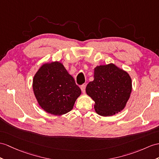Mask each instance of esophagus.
Returning <instances> with one entry per match:
<instances>
[{
	"label": "esophagus",
	"instance_id": "obj_1",
	"mask_svg": "<svg viewBox=\"0 0 159 159\" xmlns=\"http://www.w3.org/2000/svg\"><path fill=\"white\" fill-rule=\"evenodd\" d=\"M80 88H81V90H82V93H84H84L86 92V86H85V85H82V86H81Z\"/></svg>",
	"mask_w": 159,
	"mask_h": 159
}]
</instances>
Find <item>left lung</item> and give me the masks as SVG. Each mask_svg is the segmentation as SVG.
<instances>
[{"mask_svg": "<svg viewBox=\"0 0 159 159\" xmlns=\"http://www.w3.org/2000/svg\"><path fill=\"white\" fill-rule=\"evenodd\" d=\"M131 90L132 82L129 73L109 63L94 68V80L88 83L86 92L95 102L96 113L108 117L124 109Z\"/></svg>", "mask_w": 159, "mask_h": 159, "instance_id": "obj_1", "label": "left lung"}]
</instances>
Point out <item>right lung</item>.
I'll list each match as a JSON object with an SVG mask.
<instances>
[{
	"label": "right lung",
	"mask_w": 159,
	"mask_h": 159,
	"mask_svg": "<svg viewBox=\"0 0 159 159\" xmlns=\"http://www.w3.org/2000/svg\"><path fill=\"white\" fill-rule=\"evenodd\" d=\"M32 88L42 109L58 116L71 111L82 93L63 63L57 61L45 63L38 69Z\"/></svg>",
	"instance_id": "add662e5"
}]
</instances>
